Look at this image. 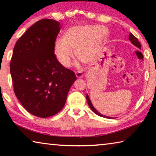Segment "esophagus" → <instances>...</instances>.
I'll use <instances>...</instances> for the list:
<instances>
[{
  "mask_svg": "<svg viewBox=\"0 0 156 156\" xmlns=\"http://www.w3.org/2000/svg\"><path fill=\"white\" fill-rule=\"evenodd\" d=\"M76 76L78 78H82L83 76V73L80 72H76Z\"/></svg>",
  "mask_w": 156,
  "mask_h": 156,
  "instance_id": "obj_1",
  "label": "esophagus"
}]
</instances>
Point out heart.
Instances as JSON below:
<instances>
[{
	"label": "heart",
	"instance_id": "b5f03b06",
	"mask_svg": "<svg viewBox=\"0 0 156 156\" xmlns=\"http://www.w3.org/2000/svg\"><path fill=\"white\" fill-rule=\"evenodd\" d=\"M107 38V31L102 27L87 25L73 26L66 31L63 38L55 41V56L65 67L72 65L74 58L73 51H75L76 57L81 61L90 62L96 57Z\"/></svg>",
	"mask_w": 156,
	"mask_h": 156
}]
</instances>
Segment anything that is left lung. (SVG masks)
Instances as JSON below:
<instances>
[{
	"label": "left lung",
	"mask_w": 156,
	"mask_h": 156,
	"mask_svg": "<svg viewBox=\"0 0 156 156\" xmlns=\"http://www.w3.org/2000/svg\"><path fill=\"white\" fill-rule=\"evenodd\" d=\"M129 41H130L131 42V43L133 44V45H135L136 47H138V48H139V49L141 48V44H140V42L138 41V38H137L136 37L134 36L131 33L129 34ZM86 98H87V103H88V105H89V107H90V109H91L92 111H93V112H94L95 113H96V114L98 115L99 116H101V117H104V118H109V119H112V117H109V116L102 115L101 113H100L96 109H95V108H94V106H93V105H92V103H91V100L89 99V96H88V94H87Z\"/></svg>",
	"instance_id": "1"
}]
</instances>
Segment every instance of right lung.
Returning a JSON list of instances; mask_svg holds the SVG:
<instances>
[{
  "label": "right lung",
  "mask_w": 156,
  "mask_h": 156,
  "mask_svg": "<svg viewBox=\"0 0 156 156\" xmlns=\"http://www.w3.org/2000/svg\"><path fill=\"white\" fill-rule=\"evenodd\" d=\"M60 23L49 18L31 26L16 43L10 62L14 90L31 114L48 118L61 110L76 76L58 61L54 45Z\"/></svg>",
  "instance_id": "1"
}]
</instances>
